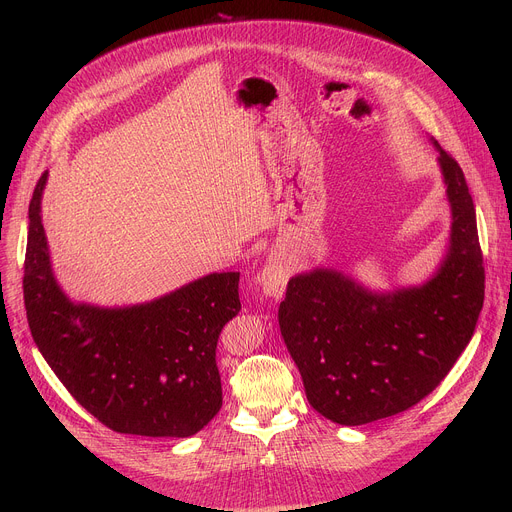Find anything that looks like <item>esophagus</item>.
Segmentation results:
<instances>
[{
  "instance_id": "34e87169",
  "label": "esophagus",
  "mask_w": 512,
  "mask_h": 512,
  "mask_svg": "<svg viewBox=\"0 0 512 512\" xmlns=\"http://www.w3.org/2000/svg\"><path fill=\"white\" fill-rule=\"evenodd\" d=\"M287 279H289V267L285 263V257L281 253H271L257 275L263 294L275 302L281 300L285 294Z\"/></svg>"
}]
</instances>
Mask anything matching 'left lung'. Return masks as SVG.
<instances>
[{
    "instance_id": "8db88e82",
    "label": "left lung",
    "mask_w": 512,
    "mask_h": 512,
    "mask_svg": "<svg viewBox=\"0 0 512 512\" xmlns=\"http://www.w3.org/2000/svg\"><path fill=\"white\" fill-rule=\"evenodd\" d=\"M437 150L452 227L446 253L417 285L371 289L334 267L296 273L277 320L310 405L340 425L397 415L429 395L468 346L484 267L474 202L458 162Z\"/></svg>"
}]
</instances>
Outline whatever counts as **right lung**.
<instances>
[{"instance_id":"add662e5","label":"right lung","mask_w":512,"mask_h":512,"mask_svg":"<svg viewBox=\"0 0 512 512\" xmlns=\"http://www.w3.org/2000/svg\"><path fill=\"white\" fill-rule=\"evenodd\" d=\"M48 172L28 210L24 304L48 367L91 415L119 433L190 437L223 405L216 342L239 310V273L198 277L131 306L75 302L60 287L42 225Z\"/></svg>"}]
</instances>
